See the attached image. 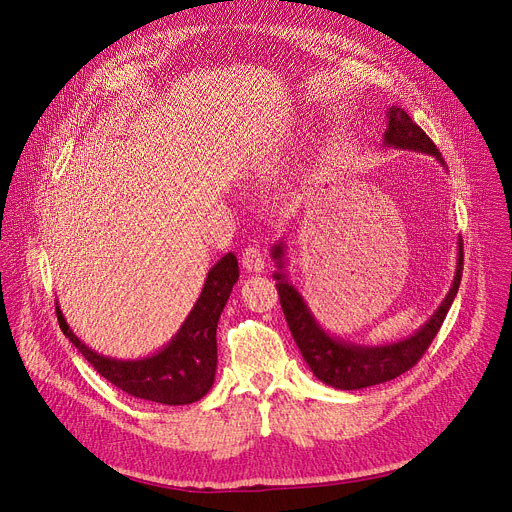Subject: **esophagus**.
<instances>
[{
  "label": "esophagus",
  "instance_id": "1",
  "mask_svg": "<svg viewBox=\"0 0 512 512\" xmlns=\"http://www.w3.org/2000/svg\"><path fill=\"white\" fill-rule=\"evenodd\" d=\"M240 263H242V267H245L247 272H253V274L263 272V267H265V263H263V255H261V249H259V247H255V245H251V247H247L245 251H242Z\"/></svg>",
  "mask_w": 512,
  "mask_h": 512
}]
</instances>
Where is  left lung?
Masks as SVG:
<instances>
[{
    "mask_svg": "<svg viewBox=\"0 0 512 512\" xmlns=\"http://www.w3.org/2000/svg\"><path fill=\"white\" fill-rule=\"evenodd\" d=\"M386 118L388 124L382 147L427 153L436 157L438 164L446 170L444 159L432 139L411 120V116L402 107L390 105L386 110ZM286 249L288 245L284 238H280L272 247V259L278 267L274 272V280H278L276 288L280 294V305L286 324L315 378L336 390L369 388L375 384L390 382L398 378L400 373L409 371L436 338L456 292H459L463 276V242L459 238V242H456V270L452 284L432 317L407 338L386 344H359L334 336L319 324L301 290L292 284L286 272Z\"/></svg>",
    "mask_w": 512,
    "mask_h": 512,
    "instance_id": "8db88e82",
    "label": "left lung"
}]
</instances>
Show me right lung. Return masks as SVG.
I'll return each mask as SVG.
<instances>
[{
	"instance_id": "right-lung-1",
	"label": "right lung",
	"mask_w": 512,
	"mask_h": 512,
	"mask_svg": "<svg viewBox=\"0 0 512 512\" xmlns=\"http://www.w3.org/2000/svg\"><path fill=\"white\" fill-rule=\"evenodd\" d=\"M238 274L236 255L226 253L207 272L199 299L178 332L168 344L147 357L118 359L97 353L72 332L60 309V301L56 303L58 321L64 336L83 353L97 373L116 388L134 398L159 402V405H191L213 386L215 371H218L215 330L230 299L232 286L238 282Z\"/></svg>"
}]
</instances>
